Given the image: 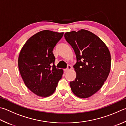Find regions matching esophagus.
I'll use <instances>...</instances> for the list:
<instances>
[{
    "label": "esophagus",
    "mask_w": 126,
    "mask_h": 126,
    "mask_svg": "<svg viewBox=\"0 0 126 126\" xmlns=\"http://www.w3.org/2000/svg\"><path fill=\"white\" fill-rule=\"evenodd\" d=\"M71 69H72V66H71L70 65H68L67 67V69H65L64 71L65 72H68L69 70H70Z\"/></svg>",
    "instance_id": "esophagus-1"
}]
</instances>
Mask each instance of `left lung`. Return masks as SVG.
I'll return each instance as SVG.
<instances>
[{
    "label": "left lung",
    "instance_id": "1",
    "mask_svg": "<svg viewBox=\"0 0 126 126\" xmlns=\"http://www.w3.org/2000/svg\"><path fill=\"white\" fill-rule=\"evenodd\" d=\"M77 57L74 65L76 78L70 82L75 95L88 98L99 91L111 69V54L105 43L94 33L81 29L64 34Z\"/></svg>",
    "mask_w": 126,
    "mask_h": 126
}]
</instances>
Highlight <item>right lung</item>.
I'll list each match as a JSON object with an SVG mask.
<instances>
[{
	"mask_svg": "<svg viewBox=\"0 0 126 126\" xmlns=\"http://www.w3.org/2000/svg\"><path fill=\"white\" fill-rule=\"evenodd\" d=\"M63 32L49 30L38 32L25 43L20 51L18 66L27 88L35 94L45 97L55 91L63 70L54 65L53 48Z\"/></svg>",
	"mask_w": 126,
	"mask_h": 126,
	"instance_id": "right-lung-1",
	"label": "right lung"
}]
</instances>
